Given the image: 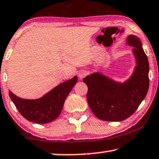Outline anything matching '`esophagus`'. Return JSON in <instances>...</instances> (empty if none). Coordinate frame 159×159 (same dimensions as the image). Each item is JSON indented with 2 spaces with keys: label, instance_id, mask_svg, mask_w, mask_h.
Returning <instances> with one entry per match:
<instances>
[{
  "label": "esophagus",
  "instance_id": "34e87169",
  "mask_svg": "<svg viewBox=\"0 0 159 159\" xmlns=\"http://www.w3.org/2000/svg\"><path fill=\"white\" fill-rule=\"evenodd\" d=\"M86 74H87V73H86V71L81 70V71H80L79 74H78V76H79L80 78H83L86 75Z\"/></svg>",
  "mask_w": 159,
  "mask_h": 159
}]
</instances>
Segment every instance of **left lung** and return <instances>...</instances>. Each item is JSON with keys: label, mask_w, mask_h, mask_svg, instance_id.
Returning <instances> with one entry per match:
<instances>
[{"label": "left lung", "mask_w": 159, "mask_h": 159, "mask_svg": "<svg viewBox=\"0 0 159 159\" xmlns=\"http://www.w3.org/2000/svg\"><path fill=\"white\" fill-rule=\"evenodd\" d=\"M127 43L134 46L137 66L124 84L117 83L102 74L95 73L84 78L88 86L86 98L93 113L106 121H120L136 111L149 88V64L138 38L131 35Z\"/></svg>", "instance_id": "left-lung-1"}]
</instances>
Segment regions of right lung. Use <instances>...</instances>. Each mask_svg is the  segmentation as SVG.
I'll use <instances>...</instances> for the list:
<instances>
[{
	"label": "right lung",
	"mask_w": 159,
	"mask_h": 159,
	"mask_svg": "<svg viewBox=\"0 0 159 159\" xmlns=\"http://www.w3.org/2000/svg\"><path fill=\"white\" fill-rule=\"evenodd\" d=\"M78 78L76 76L63 82L38 99H25L18 97L9 91V96L21 115L30 121L46 124L60 116L65 99L70 92Z\"/></svg>",
	"instance_id": "1"
}]
</instances>
